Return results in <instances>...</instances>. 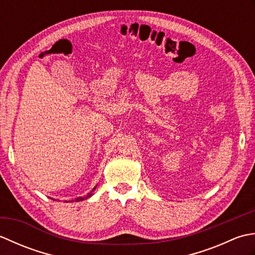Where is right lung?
Returning a JSON list of instances; mask_svg holds the SVG:
<instances>
[{
  "mask_svg": "<svg viewBox=\"0 0 255 255\" xmlns=\"http://www.w3.org/2000/svg\"><path fill=\"white\" fill-rule=\"evenodd\" d=\"M95 188H96V187H94V188H93V191H94ZM91 195H92V193H89V194H88V196H86V197H79L77 200H78V202H79V200H83V199H86V198H88V197H90Z\"/></svg>",
  "mask_w": 255,
  "mask_h": 255,
  "instance_id": "1",
  "label": "right lung"
}]
</instances>
